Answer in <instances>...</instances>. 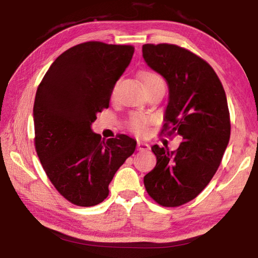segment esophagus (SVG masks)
Instances as JSON below:
<instances>
[{
    "mask_svg": "<svg viewBox=\"0 0 258 258\" xmlns=\"http://www.w3.org/2000/svg\"><path fill=\"white\" fill-rule=\"evenodd\" d=\"M150 149V146L147 145V143L142 141H138V150L139 151H147Z\"/></svg>",
    "mask_w": 258,
    "mask_h": 258,
    "instance_id": "obj_1",
    "label": "esophagus"
}]
</instances>
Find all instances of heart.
Listing matches in <instances>:
<instances>
[{"instance_id": "1", "label": "heart", "mask_w": 258, "mask_h": 258, "mask_svg": "<svg viewBox=\"0 0 258 258\" xmlns=\"http://www.w3.org/2000/svg\"><path fill=\"white\" fill-rule=\"evenodd\" d=\"M158 78H160V77L155 73H143L141 75V80H142V83L145 86L149 85L151 82L158 80ZM112 93H113V91H112ZM150 121H151V119L148 116L134 113V115H132L128 118L127 126L131 131H133V132L142 134V133L147 132L148 126H149Z\"/></svg>"}]
</instances>
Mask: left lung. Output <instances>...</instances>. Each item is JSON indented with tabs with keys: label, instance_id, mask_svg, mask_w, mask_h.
I'll use <instances>...</instances> for the list:
<instances>
[{
	"label": "left lung",
	"instance_id": "8db88e82",
	"mask_svg": "<svg viewBox=\"0 0 258 258\" xmlns=\"http://www.w3.org/2000/svg\"><path fill=\"white\" fill-rule=\"evenodd\" d=\"M143 58L167 81L169 101L160 134L181 135L176 150L152 146L155 168L143 178L148 195L164 207L191 202L215 175L231 132L225 91L211 64L175 44H145Z\"/></svg>",
	"mask_w": 258,
	"mask_h": 258
}]
</instances>
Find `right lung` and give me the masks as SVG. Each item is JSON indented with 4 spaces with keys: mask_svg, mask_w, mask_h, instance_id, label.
Instances as JSON below:
<instances>
[{
    "mask_svg": "<svg viewBox=\"0 0 258 258\" xmlns=\"http://www.w3.org/2000/svg\"><path fill=\"white\" fill-rule=\"evenodd\" d=\"M133 53L132 45L81 43L54 60L37 87L35 149L52 184L76 206L102 203L137 147L125 134L104 140L91 131Z\"/></svg>",
    "mask_w": 258,
    "mask_h": 258,
    "instance_id": "add662e5",
    "label": "right lung"
}]
</instances>
